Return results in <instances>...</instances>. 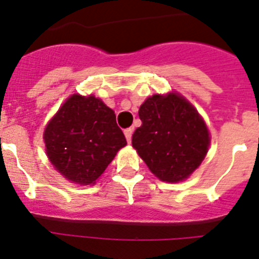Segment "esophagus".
Instances as JSON below:
<instances>
[{
	"label": "esophagus",
	"instance_id": "1",
	"mask_svg": "<svg viewBox=\"0 0 259 259\" xmlns=\"http://www.w3.org/2000/svg\"><path fill=\"white\" fill-rule=\"evenodd\" d=\"M132 134H134V128H127V130H124V136L125 139H127L128 144H131Z\"/></svg>",
	"mask_w": 259,
	"mask_h": 259
}]
</instances>
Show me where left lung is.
I'll return each instance as SVG.
<instances>
[{
	"label": "left lung",
	"mask_w": 259,
	"mask_h": 259,
	"mask_svg": "<svg viewBox=\"0 0 259 259\" xmlns=\"http://www.w3.org/2000/svg\"><path fill=\"white\" fill-rule=\"evenodd\" d=\"M143 124L132 135V146L158 179L183 182L203 161L209 130L193 105L179 93L153 95L139 110Z\"/></svg>",
	"instance_id": "obj_1"
}]
</instances>
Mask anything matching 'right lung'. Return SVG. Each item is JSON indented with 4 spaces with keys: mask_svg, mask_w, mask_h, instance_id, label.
Wrapping results in <instances>:
<instances>
[{
    "mask_svg": "<svg viewBox=\"0 0 259 259\" xmlns=\"http://www.w3.org/2000/svg\"><path fill=\"white\" fill-rule=\"evenodd\" d=\"M50 163L67 180L95 184L127 145L116 116L95 96L72 95L59 107L44 131Z\"/></svg>",
    "mask_w": 259,
    "mask_h": 259,
    "instance_id": "add662e5",
    "label": "right lung"
}]
</instances>
